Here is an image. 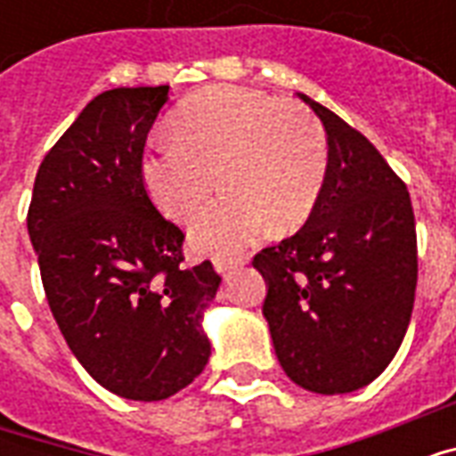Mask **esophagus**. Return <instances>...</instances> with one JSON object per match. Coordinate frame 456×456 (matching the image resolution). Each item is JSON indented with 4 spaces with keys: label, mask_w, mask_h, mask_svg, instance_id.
<instances>
[{
    "label": "esophagus",
    "mask_w": 456,
    "mask_h": 456,
    "mask_svg": "<svg viewBox=\"0 0 456 456\" xmlns=\"http://www.w3.org/2000/svg\"><path fill=\"white\" fill-rule=\"evenodd\" d=\"M212 264H215V271H217V273H222V276H229V273H232V271L239 266L237 261H232V258H215Z\"/></svg>",
    "instance_id": "obj_1"
}]
</instances>
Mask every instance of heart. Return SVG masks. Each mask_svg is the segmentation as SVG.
Masks as SVG:
<instances>
[{
    "instance_id": "b5f03b06",
    "label": "heart",
    "mask_w": 456,
    "mask_h": 456,
    "mask_svg": "<svg viewBox=\"0 0 456 456\" xmlns=\"http://www.w3.org/2000/svg\"><path fill=\"white\" fill-rule=\"evenodd\" d=\"M178 139L153 141L141 178L156 208L188 219L224 185V195L190 224L192 244L237 254L271 224L296 229L315 209L327 173V141L310 114L248 87L219 85L175 112Z\"/></svg>"
}]
</instances>
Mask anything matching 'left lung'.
<instances>
[{
	"mask_svg": "<svg viewBox=\"0 0 456 456\" xmlns=\"http://www.w3.org/2000/svg\"><path fill=\"white\" fill-rule=\"evenodd\" d=\"M327 134L313 215L254 256L266 317L290 381L335 395L363 388L398 352L415 303L418 239L411 195L363 134L307 94Z\"/></svg>",
	"mask_w": 456,
	"mask_h": 456,
	"instance_id": "left-lung-1",
	"label": "left lung"
}]
</instances>
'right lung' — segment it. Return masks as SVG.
Here are the masks:
<instances>
[{
	"instance_id": "right-lung-1",
	"label": "right lung",
	"mask_w": 456,
	"mask_h": 456,
	"mask_svg": "<svg viewBox=\"0 0 456 456\" xmlns=\"http://www.w3.org/2000/svg\"><path fill=\"white\" fill-rule=\"evenodd\" d=\"M168 90L97 94L45 153L26 217L70 352L129 401H163L202 373V313L222 283L209 261L183 266L185 234L153 208L141 178Z\"/></svg>"
}]
</instances>
